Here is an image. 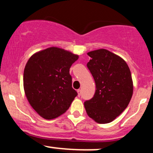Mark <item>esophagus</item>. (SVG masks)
I'll list each match as a JSON object with an SVG mask.
<instances>
[{
	"mask_svg": "<svg viewBox=\"0 0 153 153\" xmlns=\"http://www.w3.org/2000/svg\"><path fill=\"white\" fill-rule=\"evenodd\" d=\"M77 92H78V96H80V95H81V90H80V89H78V90L77 91Z\"/></svg>",
	"mask_w": 153,
	"mask_h": 153,
	"instance_id": "obj_1",
	"label": "esophagus"
}]
</instances>
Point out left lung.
<instances>
[{
    "mask_svg": "<svg viewBox=\"0 0 153 153\" xmlns=\"http://www.w3.org/2000/svg\"><path fill=\"white\" fill-rule=\"evenodd\" d=\"M87 67L96 82V93L84 103L89 117L99 124L111 122L127 108L133 94L131 72L125 61L104 49L88 53Z\"/></svg>",
    "mask_w": 153,
    "mask_h": 153,
    "instance_id": "8db88e82",
    "label": "left lung"
}]
</instances>
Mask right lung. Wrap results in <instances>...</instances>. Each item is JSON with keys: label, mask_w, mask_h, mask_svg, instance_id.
<instances>
[{"label": "right lung", "mask_w": 153, "mask_h": 153, "mask_svg": "<svg viewBox=\"0 0 153 153\" xmlns=\"http://www.w3.org/2000/svg\"><path fill=\"white\" fill-rule=\"evenodd\" d=\"M78 55L58 47L33 54L24 71L28 101L41 117L52 119L69 108L78 93L72 87L70 68Z\"/></svg>", "instance_id": "add662e5"}]
</instances>
